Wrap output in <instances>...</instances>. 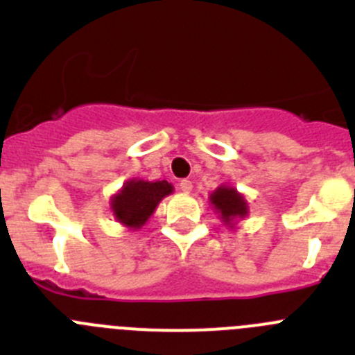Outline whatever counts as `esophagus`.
Masks as SVG:
<instances>
[{
  "label": "esophagus",
  "mask_w": 355,
  "mask_h": 355,
  "mask_svg": "<svg viewBox=\"0 0 355 355\" xmlns=\"http://www.w3.org/2000/svg\"><path fill=\"white\" fill-rule=\"evenodd\" d=\"M180 189L184 193H191V191H193V182L184 178V180H180Z\"/></svg>",
  "instance_id": "esophagus-1"
}]
</instances>
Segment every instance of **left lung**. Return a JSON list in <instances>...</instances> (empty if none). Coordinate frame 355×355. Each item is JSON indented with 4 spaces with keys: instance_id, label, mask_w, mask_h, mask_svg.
Segmentation results:
<instances>
[{
    "instance_id": "8db88e82",
    "label": "left lung",
    "mask_w": 355,
    "mask_h": 355,
    "mask_svg": "<svg viewBox=\"0 0 355 355\" xmlns=\"http://www.w3.org/2000/svg\"><path fill=\"white\" fill-rule=\"evenodd\" d=\"M211 208L230 230H234L240 220L248 215V203L241 193L231 185H218L208 196Z\"/></svg>"
}]
</instances>
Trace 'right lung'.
Here are the masks:
<instances>
[{
	"label": "right lung",
	"mask_w": 355,
	"mask_h": 355,
	"mask_svg": "<svg viewBox=\"0 0 355 355\" xmlns=\"http://www.w3.org/2000/svg\"><path fill=\"white\" fill-rule=\"evenodd\" d=\"M170 194H173V185L170 182L131 178L110 198V210L117 223L137 231L147 224L162 198Z\"/></svg>",
	"instance_id": "right-lung-1"
}]
</instances>
